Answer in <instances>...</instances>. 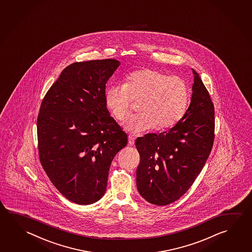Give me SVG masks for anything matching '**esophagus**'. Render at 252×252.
<instances>
[{
	"label": "esophagus",
	"instance_id": "obj_1",
	"mask_svg": "<svg viewBox=\"0 0 252 252\" xmlns=\"http://www.w3.org/2000/svg\"><path fill=\"white\" fill-rule=\"evenodd\" d=\"M128 144L131 146L134 144V137L132 135H128Z\"/></svg>",
	"mask_w": 252,
	"mask_h": 252
}]
</instances>
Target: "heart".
<instances>
[{
    "label": "heart",
    "mask_w": 252,
    "mask_h": 252,
    "mask_svg": "<svg viewBox=\"0 0 252 252\" xmlns=\"http://www.w3.org/2000/svg\"><path fill=\"white\" fill-rule=\"evenodd\" d=\"M133 101L141 102V114L126 121V131L139 134L155 127L164 130L174 126L183 118L189 101V89L181 77L141 69L130 73L124 85L113 86L105 92L108 109L120 121L130 115Z\"/></svg>",
    "instance_id": "obj_1"
}]
</instances>
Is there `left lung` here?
<instances>
[{
	"label": "left lung",
	"instance_id": "1",
	"mask_svg": "<svg viewBox=\"0 0 252 252\" xmlns=\"http://www.w3.org/2000/svg\"><path fill=\"white\" fill-rule=\"evenodd\" d=\"M191 102L183 118L167 132L135 141L140 154L137 189L147 202L167 205L185 194L207 161L214 141V106L193 69Z\"/></svg>",
	"mask_w": 252,
	"mask_h": 252
}]
</instances>
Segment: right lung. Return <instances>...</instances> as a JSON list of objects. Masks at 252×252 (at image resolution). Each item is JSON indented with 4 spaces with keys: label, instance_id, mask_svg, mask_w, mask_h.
<instances>
[{
    "label": "right lung",
    "instance_id": "right-lung-1",
    "mask_svg": "<svg viewBox=\"0 0 252 252\" xmlns=\"http://www.w3.org/2000/svg\"><path fill=\"white\" fill-rule=\"evenodd\" d=\"M120 64L115 59L71 63L40 105V163L58 191L77 204L102 198L111 162L127 144L105 102V85Z\"/></svg>",
    "mask_w": 252,
    "mask_h": 252
}]
</instances>
